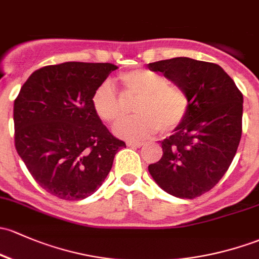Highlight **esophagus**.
Instances as JSON below:
<instances>
[{"instance_id":"34e87169","label":"esophagus","mask_w":259,"mask_h":259,"mask_svg":"<svg viewBox=\"0 0 259 259\" xmlns=\"http://www.w3.org/2000/svg\"><path fill=\"white\" fill-rule=\"evenodd\" d=\"M127 146H133V148H140L144 145L143 141H126Z\"/></svg>"}]
</instances>
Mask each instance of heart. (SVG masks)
Masks as SVG:
<instances>
[{"label":"heart","mask_w":259,"mask_h":259,"mask_svg":"<svg viewBox=\"0 0 259 259\" xmlns=\"http://www.w3.org/2000/svg\"><path fill=\"white\" fill-rule=\"evenodd\" d=\"M121 96L137 99V116L122 120L114 126L116 135L141 139L161 130L164 134L175 132L189 114V98L184 89L168 83L164 74L149 69H135L119 75ZM92 105L99 119L114 122L124 114V100L110 81H103L92 95Z\"/></svg>","instance_id":"obj_1"}]
</instances>
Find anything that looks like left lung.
<instances>
[{
  "label": "left lung",
  "instance_id": "8db88e82",
  "mask_svg": "<svg viewBox=\"0 0 259 259\" xmlns=\"http://www.w3.org/2000/svg\"><path fill=\"white\" fill-rule=\"evenodd\" d=\"M148 67L184 89L190 104L184 124L160 141L162 156L149 172L167 194L191 200L216 186L237 152L243 95L219 64L178 57Z\"/></svg>",
  "mask_w": 259,
  "mask_h": 259
}]
</instances>
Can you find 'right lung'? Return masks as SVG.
Here are the masks:
<instances>
[{
	"mask_svg": "<svg viewBox=\"0 0 259 259\" xmlns=\"http://www.w3.org/2000/svg\"><path fill=\"white\" fill-rule=\"evenodd\" d=\"M115 69L111 63L46 65L15 99L16 150L37 184L56 197L78 201L94 194L116 152L126 148L92 105L97 87Z\"/></svg>",
	"mask_w": 259,
	"mask_h": 259,
	"instance_id": "add662e5",
	"label": "right lung"
}]
</instances>
